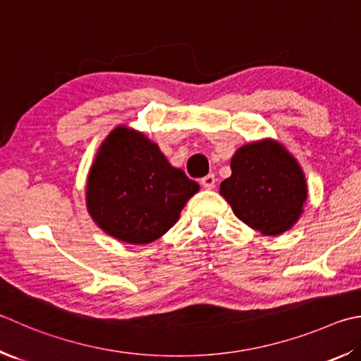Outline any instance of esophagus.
<instances>
[{"label":"esophagus","instance_id":"esophagus-1","mask_svg":"<svg viewBox=\"0 0 361 361\" xmlns=\"http://www.w3.org/2000/svg\"><path fill=\"white\" fill-rule=\"evenodd\" d=\"M200 185L205 188V189H213L214 188V185H216V178H214V175H207V176H203V178L200 180Z\"/></svg>","mask_w":361,"mask_h":361}]
</instances>
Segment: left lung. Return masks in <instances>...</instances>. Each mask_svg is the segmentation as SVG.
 <instances>
[{"mask_svg":"<svg viewBox=\"0 0 361 361\" xmlns=\"http://www.w3.org/2000/svg\"><path fill=\"white\" fill-rule=\"evenodd\" d=\"M231 169L219 194L246 226L276 237L298 221L307 199L306 180L281 143L265 139L243 145L232 156Z\"/></svg>","mask_w":361,"mask_h":361,"instance_id":"1","label":"left lung"}]
</instances>
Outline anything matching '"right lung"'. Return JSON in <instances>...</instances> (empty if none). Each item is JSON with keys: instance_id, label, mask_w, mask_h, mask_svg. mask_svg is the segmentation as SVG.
<instances>
[{"instance_id": "right-lung-1", "label": "right lung", "mask_w": 361, "mask_h": 361, "mask_svg": "<svg viewBox=\"0 0 361 361\" xmlns=\"http://www.w3.org/2000/svg\"><path fill=\"white\" fill-rule=\"evenodd\" d=\"M197 191V183L170 166L156 143L118 126L102 142L90 169L87 208L110 237L147 245L178 221Z\"/></svg>"}]
</instances>
